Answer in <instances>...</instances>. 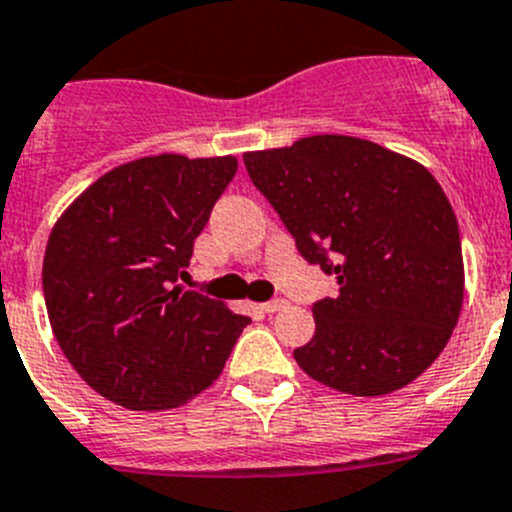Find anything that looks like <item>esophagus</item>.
Masks as SVG:
<instances>
[{"mask_svg":"<svg viewBox=\"0 0 512 512\" xmlns=\"http://www.w3.org/2000/svg\"><path fill=\"white\" fill-rule=\"evenodd\" d=\"M284 307H287V299H271V302L261 304V309H264L266 314H274V312H279V309H284Z\"/></svg>","mask_w":512,"mask_h":512,"instance_id":"obj_1","label":"esophagus"}]
</instances>
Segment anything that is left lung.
Returning <instances> with one entry per match:
<instances>
[{
  "instance_id": "obj_1",
  "label": "left lung",
  "mask_w": 512,
  "mask_h": 512,
  "mask_svg": "<svg viewBox=\"0 0 512 512\" xmlns=\"http://www.w3.org/2000/svg\"><path fill=\"white\" fill-rule=\"evenodd\" d=\"M304 261L340 294L314 302L299 368L350 396L419 378L452 337L464 299L459 225L426 167L368 139L320 134L243 154Z\"/></svg>"
}]
</instances>
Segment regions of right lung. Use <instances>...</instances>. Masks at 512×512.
Segmentation results:
<instances>
[{
  "instance_id": "obj_1",
  "label": "right lung",
  "mask_w": 512,
  "mask_h": 512,
  "mask_svg": "<svg viewBox=\"0 0 512 512\" xmlns=\"http://www.w3.org/2000/svg\"><path fill=\"white\" fill-rule=\"evenodd\" d=\"M236 170V157L137 159L98 177L55 223L45 307L68 363L103 398L175 409L223 370L251 320L177 279Z\"/></svg>"
}]
</instances>
